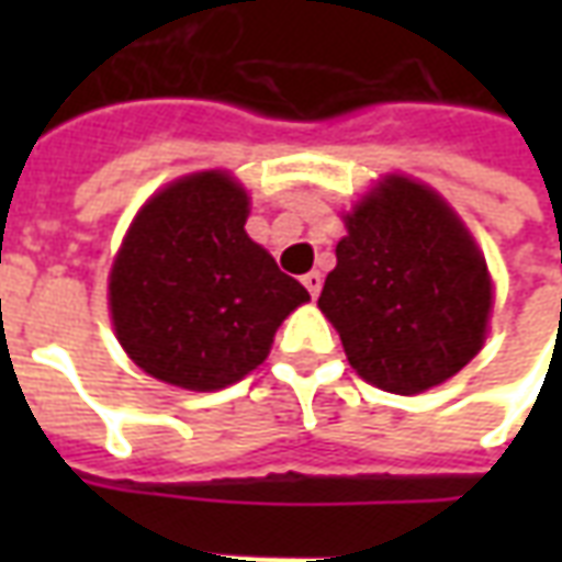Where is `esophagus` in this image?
Masks as SVG:
<instances>
[{
    "instance_id": "esophagus-1",
    "label": "esophagus",
    "mask_w": 562,
    "mask_h": 562,
    "mask_svg": "<svg viewBox=\"0 0 562 562\" xmlns=\"http://www.w3.org/2000/svg\"><path fill=\"white\" fill-rule=\"evenodd\" d=\"M304 285H306V292L313 294V297H318V292H322V273H318V270L304 273Z\"/></svg>"
}]
</instances>
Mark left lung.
<instances>
[{
    "label": "left lung",
    "mask_w": 562,
    "mask_h": 562,
    "mask_svg": "<svg viewBox=\"0 0 562 562\" xmlns=\"http://www.w3.org/2000/svg\"><path fill=\"white\" fill-rule=\"evenodd\" d=\"M318 310L370 385L422 394L484 346L491 277L458 213L430 186L391 173L346 213Z\"/></svg>",
    "instance_id": "obj_1"
}]
</instances>
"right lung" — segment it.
<instances>
[{"label": "right lung", "mask_w": 562, "mask_h": 562, "mask_svg": "<svg viewBox=\"0 0 562 562\" xmlns=\"http://www.w3.org/2000/svg\"><path fill=\"white\" fill-rule=\"evenodd\" d=\"M249 195L225 171L189 173L149 198L108 282L116 340L168 385L220 391L252 373L310 292L244 232Z\"/></svg>", "instance_id": "obj_1"}]
</instances>
